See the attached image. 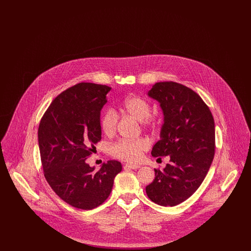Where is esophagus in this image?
Here are the masks:
<instances>
[{
  "mask_svg": "<svg viewBox=\"0 0 251 251\" xmlns=\"http://www.w3.org/2000/svg\"><path fill=\"white\" fill-rule=\"evenodd\" d=\"M124 167L125 168H129V169H138L140 166L139 165H135V164H125Z\"/></svg>",
  "mask_w": 251,
  "mask_h": 251,
  "instance_id": "34e87169",
  "label": "esophagus"
}]
</instances>
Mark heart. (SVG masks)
Segmentation results:
<instances>
[{"mask_svg": "<svg viewBox=\"0 0 251 251\" xmlns=\"http://www.w3.org/2000/svg\"><path fill=\"white\" fill-rule=\"evenodd\" d=\"M120 112L142 122L144 126H153L156 120L150 117L151 104L148 100L138 96H131L124 100L120 107ZM118 125V116L113 111H107L100 120V127L106 135L115 133ZM150 142L145 137L128 140L121 139L110 146V154L123 161L135 162L142 152L147 151Z\"/></svg>", "mask_w": 251, "mask_h": 251, "instance_id": "heart-1", "label": "heart"}]
</instances>
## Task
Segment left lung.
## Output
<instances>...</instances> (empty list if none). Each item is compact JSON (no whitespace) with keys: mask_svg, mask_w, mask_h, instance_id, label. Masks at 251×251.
<instances>
[{"mask_svg":"<svg viewBox=\"0 0 251 251\" xmlns=\"http://www.w3.org/2000/svg\"><path fill=\"white\" fill-rule=\"evenodd\" d=\"M148 96L160 103L164 116L151 154L169 156L170 163L154 169L146 193L156 204L172 207L190 198L208 173L215 155V121L202 99L182 84L156 83Z\"/></svg>","mask_w":251,"mask_h":251,"instance_id":"8db88e82","label":"left lung"}]
</instances>
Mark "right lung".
<instances>
[{"label": "right lung", "instance_id": "obj_1", "mask_svg": "<svg viewBox=\"0 0 251 251\" xmlns=\"http://www.w3.org/2000/svg\"><path fill=\"white\" fill-rule=\"evenodd\" d=\"M112 88L81 83L57 96L40 120L37 137L44 176L61 200L92 210L107 200L120 162L109 160L99 170L87 163L101 139L100 111Z\"/></svg>", "mask_w": 251, "mask_h": 251}]
</instances>
